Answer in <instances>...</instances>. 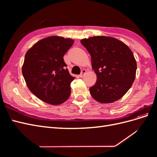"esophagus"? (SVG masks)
<instances>
[{"mask_svg":"<svg viewBox=\"0 0 157 157\" xmlns=\"http://www.w3.org/2000/svg\"><path fill=\"white\" fill-rule=\"evenodd\" d=\"M86 69H83V70L82 71L81 73L80 74L79 77H84V75L85 74H86Z\"/></svg>","mask_w":157,"mask_h":157,"instance_id":"34e87169","label":"esophagus"}]
</instances>
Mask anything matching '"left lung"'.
Returning <instances> with one entry per match:
<instances>
[{
    "mask_svg": "<svg viewBox=\"0 0 157 157\" xmlns=\"http://www.w3.org/2000/svg\"><path fill=\"white\" fill-rule=\"evenodd\" d=\"M91 56L96 82L90 88L94 99L109 103L121 99L134 82L136 61L131 50L113 37L96 36L80 40Z\"/></svg>",
    "mask_w": 157,
    "mask_h": 157,
    "instance_id": "left-lung-1",
    "label": "left lung"
}]
</instances>
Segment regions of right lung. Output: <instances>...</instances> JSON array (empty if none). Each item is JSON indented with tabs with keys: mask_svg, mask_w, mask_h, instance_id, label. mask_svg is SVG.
<instances>
[{
	"mask_svg": "<svg viewBox=\"0 0 157 157\" xmlns=\"http://www.w3.org/2000/svg\"><path fill=\"white\" fill-rule=\"evenodd\" d=\"M74 40L52 36L37 42L27 52L22 74L30 91L40 100L52 105L65 102L71 94L75 79L63 60Z\"/></svg>",
	"mask_w": 157,
	"mask_h": 157,
	"instance_id": "right-lung-1",
	"label": "right lung"
}]
</instances>
